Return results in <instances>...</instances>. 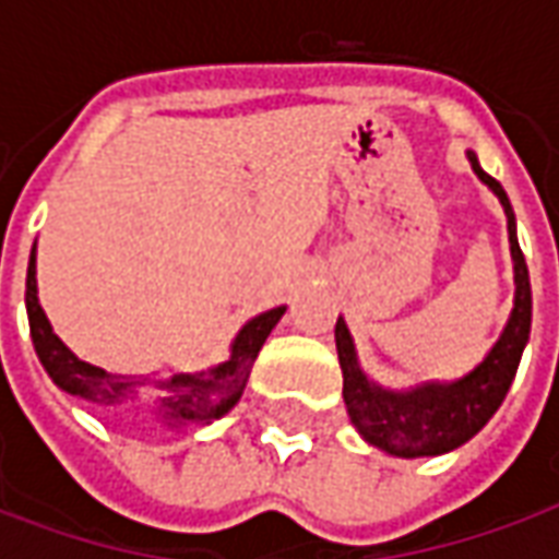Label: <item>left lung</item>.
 Masks as SVG:
<instances>
[{
    "mask_svg": "<svg viewBox=\"0 0 559 559\" xmlns=\"http://www.w3.org/2000/svg\"><path fill=\"white\" fill-rule=\"evenodd\" d=\"M467 160L476 179L488 185V191L503 206L512 269H515L512 314L506 320L500 338L485 353V359L455 380H421L413 386L392 389L377 383L374 377L365 371L344 317H338V323H335V347H338L341 374H344L347 416L365 443L392 457L445 455L473 440L488 425L493 413L500 411L506 392L515 380L521 353L530 341L533 293H530L527 263H524L521 245H518L515 212H512L503 185L479 167L476 152H467Z\"/></svg>",
    "mask_w": 559,
    "mask_h": 559,
    "instance_id": "8db88e82",
    "label": "left lung"
}]
</instances>
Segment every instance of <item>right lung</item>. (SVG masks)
I'll return each instance as SVG.
<instances>
[{"instance_id": "obj_1", "label": "right lung", "mask_w": 559, "mask_h": 559, "mask_svg": "<svg viewBox=\"0 0 559 559\" xmlns=\"http://www.w3.org/2000/svg\"><path fill=\"white\" fill-rule=\"evenodd\" d=\"M35 275H38V254L32 245L29 269H26V314H29L35 353L56 386L98 411L146 413L148 419L158 421L167 431L206 428L221 416H227L242 399L257 353L287 311V305H278L251 317L230 341V356L203 371H173L167 377L110 374L98 365L78 359V353L68 350L66 341L56 335L38 302Z\"/></svg>"}]
</instances>
